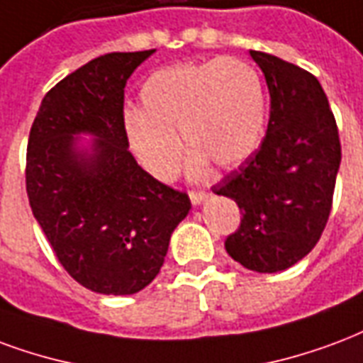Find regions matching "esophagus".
<instances>
[{"instance_id": "esophagus-1", "label": "esophagus", "mask_w": 363, "mask_h": 363, "mask_svg": "<svg viewBox=\"0 0 363 363\" xmlns=\"http://www.w3.org/2000/svg\"><path fill=\"white\" fill-rule=\"evenodd\" d=\"M190 202L194 203V206H200V203L208 198V194L206 192H202V190H190Z\"/></svg>"}]
</instances>
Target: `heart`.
Wrapping results in <instances>:
<instances>
[{"mask_svg": "<svg viewBox=\"0 0 363 363\" xmlns=\"http://www.w3.org/2000/svg\"><path fill=\"white\" fill-rule=\"evenodd\" d=\"M142 109L125 111L134 152L152 173L173 177L181 144L192 150V173L209 163L235 167L256 150L265 127V92L254 67L236 57L167 67L142 86Z\"/></svg>", "mask_w": 363, "mask_h": 363, "instance_id": "heart-1", "label": "heart"}]
</instances>
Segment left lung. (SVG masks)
<instances>
[{
    "instance_id": "left-lung-1",
    "label": "left lung",
    "mask_w": 363,
    "mask_h": 363,
    "mask_svg": "<svg viewBox=\"0 0 363 363\" xmlns=\"http://www.w3.org/2000/svg\"><path fill=\"white\" fill-rule=\"evenodd\" d=\"M265 77L271 111L254 154L213 186L235 200L240 225L227 236L229 256L257 273H277L308 256L333 208L340 165L337 121L311 72L250 50Z\"/></svg>"
}]
</instances>
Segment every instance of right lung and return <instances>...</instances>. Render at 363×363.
<instances>
[{
	"label": "right lung",
	"mask_w": 363,
	"mask_h": 363,
	"mask_svg": "<svg viewBox=\"0 0 363 363\" xmlns=\"http://www.w3.org/2000/svg\"><path fill=\"white\" fill-rule=\"evenodd\" d=\"M154 53L99 55L45 94L28 136L26 194L59 264L99 294H134L160 273L190 198L163 184L128 152L125 86ZM92 132L94 154L74 150Z\"/></svg>",
	"instance_id": "1"
}]
</instances>
